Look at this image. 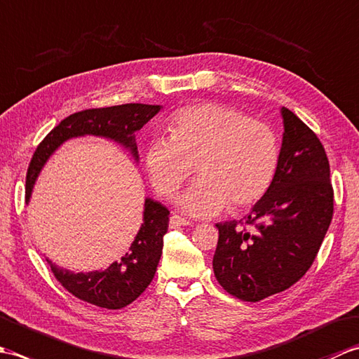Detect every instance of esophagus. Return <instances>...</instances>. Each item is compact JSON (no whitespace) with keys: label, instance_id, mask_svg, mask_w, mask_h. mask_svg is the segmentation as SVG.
Instances as JSON below:
<instances>
[{"label":"esophagus","instance_id":"esophagus-1","mask_svg":"<svg viewBox=\"0 0 359 359\" xmlns=\"http://www.w3.org/2000/svg\"><path fill=\"white\" fill-rule=\"evenodd\" d=\"M182 225H191V222H189L188 219H185V217H182V216H179V215H174L170 217V226L171 228H177V226H182Z\"/></svg>","mask_w":359,"mask_h":359}]
</instances>
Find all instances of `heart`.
Returning <instances> with one entry per match:
<instances>
[{"mask_svg": "<svg viewBox=\"0 0 359 359\" xmlns=\"http://www.w3.org/2000/svg\"><path fill=\"white\" fill-rule=\"evenodd\" d=\"M171 137H154L144 149V168L160 196H171L196 171L201 180L177 197L196 217L248 208L269 193L280 147L274 129L230 106L199 103L170 118Z\"/></svg>", "mask_w": 359, "mask_h": 359, "instance_id": "1", "label": "heart"}]
</instances>
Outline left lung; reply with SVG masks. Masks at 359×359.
<instances>
[{
    "label": "left lung",
    "mask_w": 359,
    "mask_h": 359,
    "mask_svg": "<svg viewBox=\"0 0 359 359\" xmlns=\"http://www.w3.org/2000/svg\"><path fill=\"white\" fill-rule=\"evenodd\" d=\"M279 168L247 217L216 224L212 270L242 301L257 302L296 284L313 264L333 217L330 165L321 140L282 108Z\"/></svg>",
    "instance_id": "obj_1"
}]
</instances>
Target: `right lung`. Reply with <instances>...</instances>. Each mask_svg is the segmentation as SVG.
Instances as JSON below:
<instances>
[{"mask_svg":"<svg viewBox=\"0 0 359 359\" xmlns=\"http://www.w3.org/2000/svg\"><path fill=\"white\" fill-rule=\"evenodd\" d=\"M160 111L158 104L126 103L111 108H93L71 114L60 121L38 144L26 175V202H29L36 175L40 174L52 152L63 142L80 135H102L116 140L137 156L134 133L139 131ZM170 224V210L152 199L144 201L143 224L131 248L120 262L111 264L103 271L72 273L58 269L49 259L55 279L79 299L97 307L118 310L139 297L154 278L163 250V236Z\"/></svg>","mask_w":359,"mask_h":359,"instance_id":"add662e5","label":"right lung"}]
</instances>
